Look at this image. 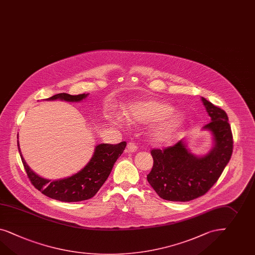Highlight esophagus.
Returning a JSON list of instances; mask_svg holds the SVG:
<instances>
[{"label": "esophagus", "instance_id": "esophagus-1", "mask_svg": "<svg viewBox=\"0 0 255 255\" xmlns=\"http://www.w3.org/2000/svg\"><path fill=\"white\" fill-rule=\"evenodd\" d=\"M137 145H135L134 143H128V145H127V152H135L137 150Z\"/></svg>", "mask_w": 255, "mask_h": 255}]
</instances>
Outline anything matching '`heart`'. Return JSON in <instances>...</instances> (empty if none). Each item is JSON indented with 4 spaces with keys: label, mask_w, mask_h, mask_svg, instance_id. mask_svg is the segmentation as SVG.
Segmentation results:
<instances>
[{
    "label": "heart",
    "mask_w": 255,
    "mask_h": 255,
    "mask_svg": "<svg viewBox=\"0 0 255 255\" xmlns=\"http://www.w3.org/2000/svg\"><path fill=\"white\" fill-rule=\"evenodd\" d=\"M170 104L155 99L134 101L124 111L127 122L136 124L159 123L152 127L150 137L156 143H167L174 137L184 124V115L172 111Z\"/></svg>",
    "instance_id": "obj_1"
}]
</instances>
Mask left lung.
<instances>
[{
    "label": "left lung",
    "instance_id": "left-lung-1",
    "mask_svg": "<svg viewBox=\"0 0 255 255\" xmlns=\"http://www.w3.org/2000/svg\"><path fill=\"white\" fill-rule=\"evenodd\" d=\"M211 123L203 130L211 131L213 147L196 156L185 140L163 150L153 149L154 160L147 181L158 196L171 201H189L208 192L220 177L233 152V135L225 110L201 97Z\"/></svg>",
    "mask_w": 255,
    "mask_h": 255
}]
</instances>
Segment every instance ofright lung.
<instances>
[{"mask_svg":"<svg viewBox=\"0 0 255 255\" xmlns=\"http://www.w3.org/2000/svg\"><path fill=\"white\" fill-rule=\"evenodd\" d=\"M88 95L89 94L71 96L66 93H61L47 98V100L59 99L68 102H80L88 97ZM17 146L28 177L31 184L39 191L54 200L63 202H75L89 200L97 194L106 180L108 179L114 163L123 154L126 146V142H121L117 145H97L89 162L81 171L67 178L54 181L44 179L36 174L22 157L18 141Z\"/></svg>","mask_w":255,"mask_h":255,"instance_id":"obj_1","label":"right lung"}]
</instances>
